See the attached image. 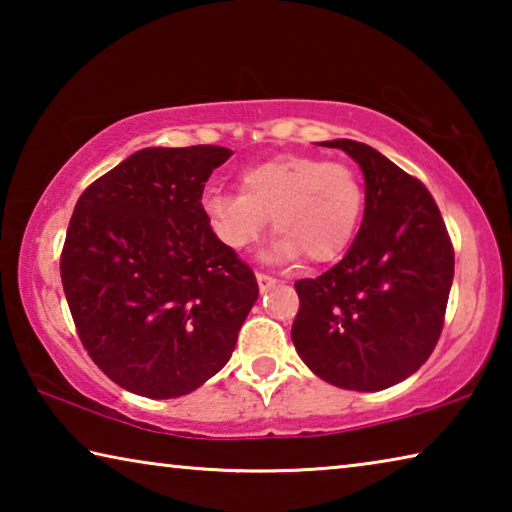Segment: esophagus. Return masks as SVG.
Returning a JSON list of instances; mask_svg holds the SVG:
<instances>
[{"label": "esophagus", "instance_id": "34e87169", "mask_svg": "<svg viewBox=\"0 0 512 512\" xmlns=\"http://www.w3.org/2000/svg\"><path fill=\"white\" fill-rule=\"evenodd\" d=\"M257 284H259V289L266 291V289H271L273 284H275V277H273V275H268V273H262V271H259V273H257Z\"/></svg>", "mask_w": 512, "mask_h": 512}]
</instances>
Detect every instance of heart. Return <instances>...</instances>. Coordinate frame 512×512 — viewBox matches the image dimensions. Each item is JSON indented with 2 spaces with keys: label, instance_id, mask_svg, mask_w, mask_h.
I'll return each instance as SVG.
<instances>
[{
  "label": "heart",
  "instance_id": "b5f03b06",
  "mask_svg": "<svg viewBox=\"0 0 512 512\" xmlns=\"http://www.w3.org/2000/svg\"><path fill=\"white\" fill-rule=\"evenodd\" d=\"M203 212L216 239L232 250L257 244L273 216L277 257L332 262L357 235L363 185L345 162L277 155L241 173L239 194L205 192Z\"/></svg>",
  "mask_w": 512,
  "mask_h": 512
}]
</instances>
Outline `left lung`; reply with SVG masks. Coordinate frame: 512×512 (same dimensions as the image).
<instances>
[{"label": "left lung", "mask_w": 512, "mask_h": 512, "mask_svg": "<svg viewBox=\"0 0 512 512\" xmlns=\"http://www.w3.org/2000/svg\"><path fill=\"white\" fill-rule=\"evenodd\" d=\"M366 176V212L339 264L296 282L291 339L329 384L384 391L431 357L445 325L454 246L429 189L368 144L334 140Z\"/></svg>", "instance_id": "left-lung-1"}]
</instances>
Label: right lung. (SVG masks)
Instances as JSON below:
<instances>
[{
    "label": "right lung",
    "mask_w": 512,
    "mask_h": 512,
    "mask_svg": "<svg viewBox=\"0 0 512 512\" xmlns=\"http://www.w3.org/2000/svg\"><path fill=\"white\" fill-rule=\"evenodd\" d=\"M230 155L142 149L94 180L69 219L60 280L76 334L135 395L169 400L214 377L257 300L253 268L216 239L201 203Z\"/></svg>",
    "instance_id": "right-lung-1"
}]
</instances>
